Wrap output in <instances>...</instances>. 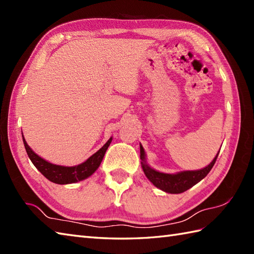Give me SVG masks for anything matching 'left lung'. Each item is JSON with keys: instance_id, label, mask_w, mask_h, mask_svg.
Returning <instances> with one entry per match:
<instances>
[{"instance_id": "obj_1", "label": "left lung", "mask_w": 254, "mask_h": 254, "mask_svg": "<svg viewBox=\"0 0 254 254\" xmlns=\"http://www.w3.org/2000/svg\"><path fill=\"white\" fill-rule=\"evenodd\" d=\"M220 150V149H219ZM219 154V152H218ZM213 159L207 167H205L203 169L194 170V171H182L178 172L175 175L169 174H163V172L156 171L153 168L146 164L145 161V153L144 148L141 146V160H142V168L144 170V174L148 178V180L153 183L155 187L159 188L160 190H163L167 193L178 194L182 193L189 189L192 188L194 185H196L197 182L201 181L203 178L208 175L210 169L213 168L215 165V161L217 159V156Z\"/></svg>"}]
</instances>
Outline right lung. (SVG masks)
<instances>
[{"instance_id":"1","label":"right lung","mask_w":254,"mask_h":254,"mask_svg":"<svg viewBox=\"0 0 254 254\" xmlns=\"http://www.w3.org/2000/svg\"><path fill=\"white\" fill-rule=\"evenodd\" d=\"M23 141L27 155H28V157L30 158L31 163L35 165L36 168L39 170L48 180L58 183V185H67V183H74L80 180H84L86 178H88L89 176L94 174L101 164V160L104 158L107 148L109 147V145L112 141V137L109 138V141H108L98 152H96L93 156H90L85 163L74 167H64L48 163L47 160L42 159L36 153L32 152V149L27 145L24 137Z\"/></svg>"}]
</instances>
